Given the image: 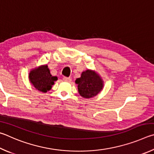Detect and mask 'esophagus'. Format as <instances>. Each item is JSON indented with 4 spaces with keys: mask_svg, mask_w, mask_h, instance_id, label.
Returning <instances> with one entry per match:
<instances>
[{
    "mask_svg": "<svg viewBox=\"0 0 154 154\" xmlns=\"http://www.w3.org/2000/svg\"><path fill=\"white\" fill-rule=\"evenodd\" d=\"M63 81L68 82L72 81L71 79H69V78H67V77H63Z\"/></svg>",
    "mask_w": 154,
    "mask_h": 154,
    "instance_id": "obj_1",
    "label": "esophagus"
}]
</instances>
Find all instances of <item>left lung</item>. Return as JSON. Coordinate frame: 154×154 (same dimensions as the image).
Masks as SVG:
<instances>
[{"mask_svg":"<svg viewBox=\"0 0 154 154\" xmlns=\"http://www.w3.org/2000/svg\"><path fill=\"white\" fill-rule=\"evenodd\" d=\"M80 95L84 98L96 96L103 88V80L94 71L88 69L83 72L81 77L75 80Z\"/></svg>","mask_w":154,"mask_h":154,"instance_id":"8db88e82","label":"left lung"}]
</instances>
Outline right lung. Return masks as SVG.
Here are the masks:
<instances>
[{"label":"right lung","instance_id":"right-lung-1","mask_svg":"<svg viewBox=\"0 0 154 154\" xmlns=\"http://www.w3.org/2000/svg\"><path fill=\"white\" fill-rule=\"evenodd\" d=\"M29 80L37 90L46 93L49 91L57 77L53 76L47 65L34 69L29 74Z\"/></svg>","mask_w":154,"mask_h":154}]
</instances>
